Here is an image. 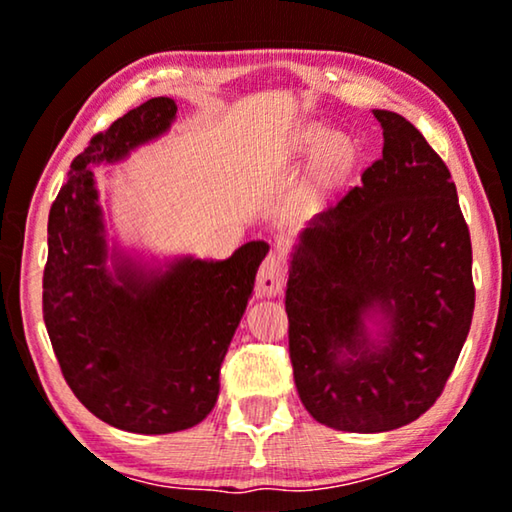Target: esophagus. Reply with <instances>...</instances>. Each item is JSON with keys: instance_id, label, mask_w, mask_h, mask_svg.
Segmentation results:
<instances>
[{"instance_id": "1", "label": "esophagus", "mask_w": 512, "mask_h": 512, "mask_svg": "<svg viewBox=\"0 0 512 512\" xmlns=\"http://www.w3.org/2000/svg\"><path fill=\"white\" fill-rule=\"evenodd\" d=\"M284 279H286V261L279 251H270L265 256V261L258 270V279H256V296L258 298H270V296H279L284 289Z\"/></svg>"}]
</instances>
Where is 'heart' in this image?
I'll return each mask as SVG.
<instances>
[{"label":"heart","instance_id":"heart-1","mask_svg":"<svg viewBox=\"0 0 512 512\" xmlns=\"http://www.w3.org/2000/svg\"><path fill=\"white\" fill-rule=\"evenodd\" d=\"M321 146L319 153V172L321 177L333 181L340 179L342 174L352 170L356 163V156H359V146H356L354 137L345 135V132H333V135H326L324 128L319 125H310V128L303 130L300 135V149L314 151Z\"/></svg>","mask_w":512,"mask_h":512}]
</instances>
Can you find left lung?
<instances>
[{
    "mask_svg": "<svg viewBox=\"0 0 512 512\" xmlns=\"http://www.w3.org/2000/svg\"><path fill=\"white\" fill-rule=\"evenodd\" d=\"M382 158L296 244L286 286L300 401L319 424L380 433L443 394L471 328V235L457 186L415 125L373 109ZM380 318L373 336L365 321Z\"/></svg>",
    "mask_w": 512,
    "mask_h": 512,
    "instance_id": "1",
    "label": "left lung"
}]
</instances>
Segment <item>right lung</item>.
I'll use <instances>...</instances> for the list:
<instances>
[{
  "instance_id": "1",
  "label": "right lung",
  "mask_w": 512,
  "mask_h": 512,
  "mask_svg": "<svg viewBox=\"0 0 512 512\" xmlns=\"http://www.w3.org/2000/svg\"><path fill=\"white\" fill-rule=\"evenodd\" d=\"M174 118L172 97H153L95 135L48 214L44 321L62 375L95 417L146 436L191 429L212 412L268 254L265 242H247L226 261L184 256L167 270L109 254L93 167L128 158Z\"/></svg>"
}]
</instances>
